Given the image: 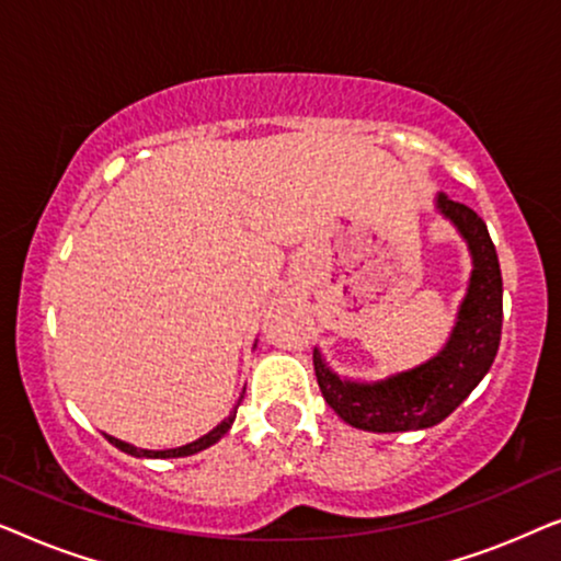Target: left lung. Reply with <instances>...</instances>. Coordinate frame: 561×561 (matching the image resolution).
<instances>
[{"label": "left lung", "instance_id": "1", "mask_svg": "<svg viewBox=\"0 0 561 561\" xmlns=\"http://www.w3.org/2000/svg\"><path fill=\"white\" fill-rule=\"evenodd\" d=\"M436 206L472 252V278L447 347L428 363L380 382L340 380L313 350V370L336 416L365 432H413L436 426L485 378L501 344L503 278L485 221L470 206L439 194Z\"/></svg>", "mask_w": 561, "mask_h": 561}]
</instances>
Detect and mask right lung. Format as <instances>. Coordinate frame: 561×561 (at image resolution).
I'll return each instance as SVG.
<instances>
[{"mask_svg": "<svg viewBox=\"0 0 561 561\" xmlns=\"http://www.w3.org/2000/svg\"><path fill=\"white\" fill-rule=\"evenodd\" d=\"M242 401V398H240ZM240 405V403H237ZM234 416H237V409L229 413V416L221 421V424L217 426V428H211L209 434L206 436H202V439H196V442H191V444H186V447H179V449H163V451H150V449H137V447H133V444H127V442H119V439H114V436H106V439H110L114 447L117 449H122V451H127V455H133V457H152V459H171V457H188V455H196V451H202V449H206V447H211L214 442H219L221 436H225L227 432H229V426H232V421H234Z\"/></svg>", "mask_w": 561, "mask_h": 561, "instance_id": "right-lung-1", "label": "right lung"}]
</instances>
